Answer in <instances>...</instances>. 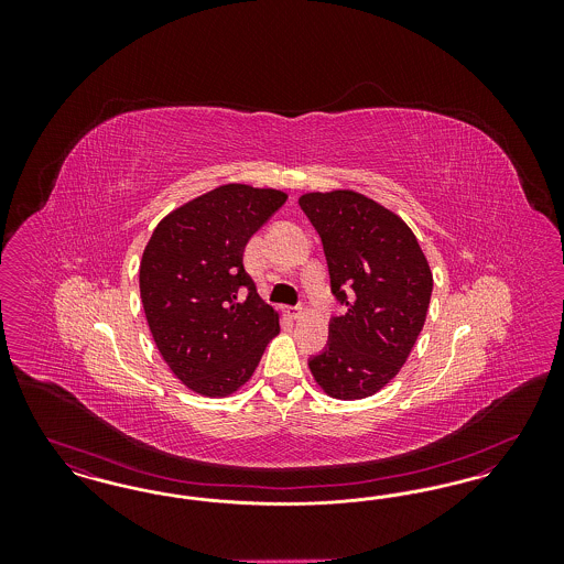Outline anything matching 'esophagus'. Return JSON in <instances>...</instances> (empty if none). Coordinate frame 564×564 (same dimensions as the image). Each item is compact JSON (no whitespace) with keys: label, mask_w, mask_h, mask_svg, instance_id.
<instances>
[{"label":"esophagus","mask_w":564,"mask_h":564,"mask_svg":"<svg viewBox=\"0 0 564 564\" xmlns=\"http://www.w3.org/2000/svg\"><path fill=\"white\" fill-rule=\"evenodd\" d=\"M285 313H288V317H292V319H297V317H302V306H288L285 308Z\"/></svg>","instance_id":"esophagus-1"}]
</instances>
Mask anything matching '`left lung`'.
<instances>
[{
    "instance_id": "8db88e82",
    "label": "left lung",
    "mask_w": 564,
    "mask_h": 564,
    "mask_svg": "<svg viewBox=\"0 0 564 564\" xmlns=\"http://www.w3.org/2000/svg\"><path fill=\"white\" fill-rule=\"evenodd\" d=\"M297 205L322 237L332 295L347 306L308 368L336 400L370 398L400 372L425 325L427 258L402 219L364 194L311 192Z\"/></svg>"
}]
</instances>
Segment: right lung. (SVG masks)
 I'll return each mask as SVG.
<instances>
[{"label":"right lung","instance_id":"obj_1","mask_svg":"<svg viewBox=\"0 0 564 564\" xmlns=\"http://www.w3.org/2000/svg\"><path fill=\"white\" fill-rule=\"evenodd\" d=\"M285 200L279 189L219 186L166 215L145 245V319L162 359L194 393H235L279 334V315L256 294L242 253Z\"/></svg>","mask_w":564,"mask_h":564}]
</instances>
